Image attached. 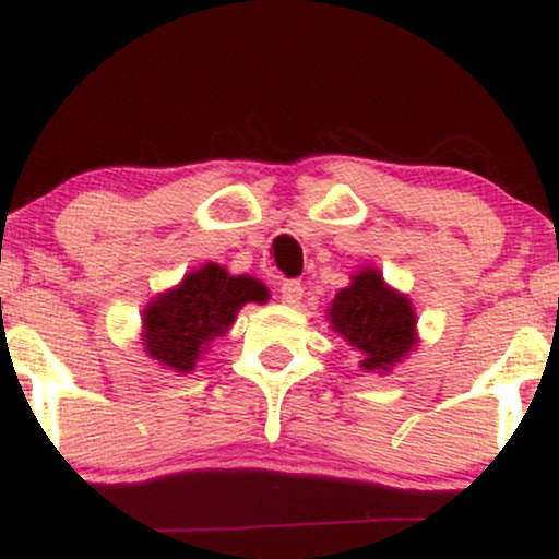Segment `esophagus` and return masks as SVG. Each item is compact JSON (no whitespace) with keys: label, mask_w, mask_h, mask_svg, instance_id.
<instances>
[{"label":"esophagus","mask_w":559,"mask_h":559,"mask_svg":"<svg viewBox=\"0 0 559 559\" xmlns=\"http://www.w3.org/2000/svg\"><path fill=\"white\" fill-rule=\"evenodd\" d=\"M301 297H305V288H301L299 281H284V284H281V299H284L286 305H299Z\"/></svg>","instance_id":"esophagus-1"}]
</instances>
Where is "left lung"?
<instances>
[{
	"label": "left lung",
	"instance_id": "left-lung-1",
	"mask_svg": "<svg viewBox=\"0 0 559 559\" xmlns=\"http://www.w3.org/2000/svg\"><path fill=\"white\" fill-rule=\"evenodd\" d=\"M329 318L331 329L360 352V368L370 373H389L391 365L402 362L418 342L413 305L404 294L389 288L376 267L352 275V284L331 301Z\"/></svg>",
	"mask_w": 559,
	"mask_h": 559
}]
</instances>
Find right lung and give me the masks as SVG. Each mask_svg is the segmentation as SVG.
I'll return each mask as SVG.
<instances>
[{"instance_id": "1", "label": "right lung", "mask_w": 559, "mask_h": 559, "mask_svg": "<svg viewBox=\"0 0 559 559\" xmlns=\"http://www.w3.org/2000/svg\"><path fill=\"white\" fill-rule=\"evenodd\" d=\"M247 301H267L265 284L207 262L146 305L141 344L152 360L176 373H191L202 352L234 325Z\"/></svg>"}]
</instances>
